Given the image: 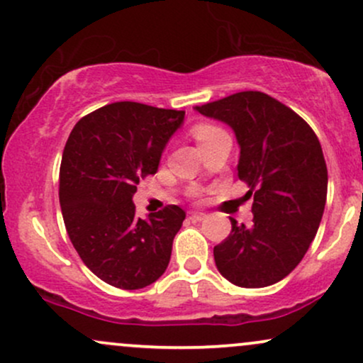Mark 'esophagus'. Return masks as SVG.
Wrapping results in <instances>:
<instances>
[{
    "label": "esophagus",
    "instance_id": "34e87169",
    "mask_svg": "<svg viewBox=\"0 0 363 363\" xmlns=\"http://www.w3.org/2000/svg\"><path fill=\"white\" fill-rule=\"evenodd\" d=\"M189 218L194 220V222H201V220L206 218V213H201V211H189Z\"/></svg>",
    "mask_w": 363,
    "mask_h": 363
}]
</instances>
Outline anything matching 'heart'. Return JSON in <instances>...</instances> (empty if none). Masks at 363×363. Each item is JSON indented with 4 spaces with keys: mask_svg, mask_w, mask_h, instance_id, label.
<instances>
[{
    "mask_svg": "<svg viewBox=\"0 0 363 363\" xmlns=\"http://www.w3.org/2000/svg\"><path fill=\"white\" fill-rule=\"evenodd\" d=\"M220 133H223V129L215 126V124L199 123V124H196V126H193V136H194V140L198 141L199 147L206 145L208 141L213 140L216 135H220Z\"/></svg>",
    "mask_w": 363,
    "mask_h": 363,
    "instance_id": "obj_1",
    "label": "heart"
}]
</instances>
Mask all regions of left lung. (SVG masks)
<instances>
[{
    "label": "left lung",
    "instance_id": "8db88e82",
    "mask_svg": "<svg viewBox=\"0 0 363 363\" xmlns=\"http://www.w3.org/2000/svg\"><path fill=\"white\" fill-rule=\"evenodd\" d=\"M223 121L240 147L237 177L249 187L252 223L215 245L218 272L237 286L261 289L283 280L307 252L324 213L328 169L309 124L262 91H239L196 107Z\"/></svg>",
    "mask_w": 363,
    "mask_h": 363
}]
</instances>
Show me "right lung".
Returning <instances> with one entry per match:
<instances>
[{"label": "right lung", "instance_id": "right-lung-1", "mask_svg": "<svg viewBox=\"0 0 363 363\" xmlns=\"http://www.w3.org/2000/svg\"><path fill=\"white\" fill-rule=\"evenodd\" d=\"M184 111L114 102L74 124L62 152L60 203L66 232L91 273L116 289L152 285L167 269L186 218L176 205L141 220L133 194L157 172Z\"/></svg>", "mask_w": 363, "mask_h": 363}]
</instances>
